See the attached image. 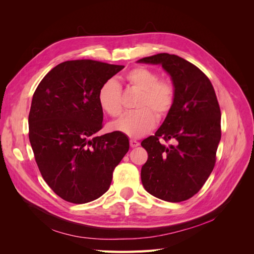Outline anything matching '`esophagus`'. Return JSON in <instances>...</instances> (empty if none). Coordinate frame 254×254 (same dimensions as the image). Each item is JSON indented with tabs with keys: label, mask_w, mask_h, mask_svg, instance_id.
<instances>
[{
	"label": "esophagus",
	"mask_w": 254,
	"mask_h": 254,
	"mask_svg": "<svg viewBox=\"0 0 254 254\" xmlns=\"http://www.w3.org/2000/svg\"><path fill=\"white\" fill-rule=\"evenodd\" d=\"M129 144H130V147H131V148H135V147H137V146L140 145V143L137 142V141H135V140H130Z\"/></svg>",
	"instance_id": "1"
}]
</instances>
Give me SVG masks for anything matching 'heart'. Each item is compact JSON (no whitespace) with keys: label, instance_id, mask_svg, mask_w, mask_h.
<instances>
[{"label":"heart","instance_id":"b5f03b06","mask_svg":"<svg viewBox=\"0 0 254 254\" xmlns=\"http://www.w3.org/2000/svg\"><path fill=\"white\" fill-rule=\"evenodd\" d=\"M130 90L139 92L135 101V112L129 113L115 122L112 127L130 137H140L155 127L156 118L164 121L176 104V87L171 79L160 78V75L146 66H135L125 74ZM98 103L102 109L112 118L123 113V92L120 84L108 79L98 90Z\"/></svg>","mask_w":254,"mask_h":254}]
</instances>
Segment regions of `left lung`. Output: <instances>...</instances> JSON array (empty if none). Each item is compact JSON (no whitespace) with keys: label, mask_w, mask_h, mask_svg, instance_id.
<instances>
[{"label":"left lung","mask_w":254,"mask_h":254,"mask_svg":"<svg viewBox=\"0 0 254 254\" xmlns=\"http://www.w3.org/2000/svg\"><path fill=\"white\" fill-rule=\"evenodd\" d=\"M139 63L162 64L176 87V104L157 130L142 141L148 153L141 179L149 194L170 202L197 194L216 162L221 136L220 108L207 76L179 56L161 53ZM174 140L165 146L159 140Z\"/></svg>","instance_id":"8db88e82"}]
</instances>
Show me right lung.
Here are the masks:
<instances>
[{
    "label": "right lung",
    "mask_w": 254,
    "mask_h": 254,
    "mask_svg": "<svg viewBox=\"0 0 254 254\" xmlns=\"http://www.w3.org/2000/svg\"><path fill=\"white\" fill-rule=\"evenodd\" d=\"M122 68L91 59L64 61L44 76L33 95L28 136L36 163L65 201L87 203L106 193L129 149L120 131L94 135L104 126L98 90Z\"/></svg>",
    "instance_id": "add662e5"
}]
</instances>
